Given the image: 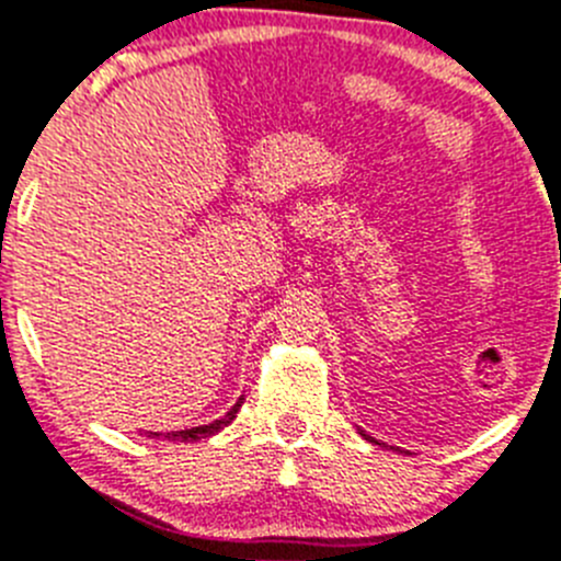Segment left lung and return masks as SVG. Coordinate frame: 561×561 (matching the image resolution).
<instances>
[{"label":"left lung","instance_id":"1","mask_svg":"<svg viewBox=\"0 0 561 561\" xmlns=\"http://www.w3.org/2000/svg\"><path fill=\"white\" fill-rule=\"evenodd\" d=\"M360 436H363V438H366V442H371V444H380V442H375V438L368 436V433H366V431H360Z\"/></svg>","mask_w":561,"mask_h":561}]
</instances>
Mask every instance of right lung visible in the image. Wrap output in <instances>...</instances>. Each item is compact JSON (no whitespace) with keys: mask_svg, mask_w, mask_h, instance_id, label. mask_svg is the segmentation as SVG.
Returning <instances> with one entry per match:
<instances>
[{"mask_svg":"<svg viewBox=\"0 0 561 561\" xmlns=\"http://www.w3.org/2000/svg\"><path fill=\"white\" fill-rule=\"evenodd\" d=\"M243 400L245 397H240V400L234 402V405L229 408V411H226V416H220V419H215V422H209V425H198V427H186V431H170V433H156V431H139V433H145V436H150V438H168V442H201V438H209V436H215V433H220L224 431V427H229L231 422H234V416H237V411H240V405H243Z\"/></svg>","mask_w":561,"mask_h":561,"instance_id":"1","label":"right lung"}]
</instances>
